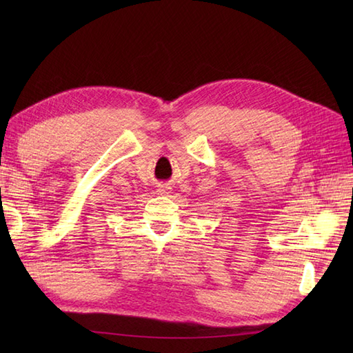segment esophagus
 I'll list each match as a JSON object with an SVG mask.
<instances>
[{
    "label": "esophagus",
    "instance_id": "obj_1",
    "mask_svg": "<svg viewBox=\"0 0 353 353\" xmlns=\"http://www.w3.org/2000/svg\"><path fill=\"white\" fill-rule=\"evenodd\" d=\"M170 186L167 183H162V185H157V194L159 196H167V194L170 192Z\"/></svg>",
    "mask_w": 353,
    "mask_h": 353
}]
</instances>
